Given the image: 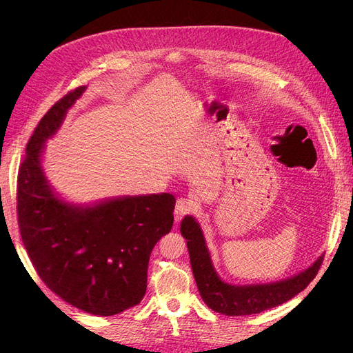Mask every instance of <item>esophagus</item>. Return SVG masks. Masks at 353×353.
I'll return each instance as SVG.
<instances>
[{
	"mask_svg": "<svg viewBox=\"0 0 353 353\" xmlns=\"http://www.w3.org/2000/svg\"><path fill=\"white\" fill-rule=\"evenodd\" d=\"M194 210V203L190 199L180 197L176 201V209H174V219L176 221L181 220L186 214H190Z\"/></svg>",
	"mask_w": 353,
	"mask_h": 353,
	"instance_id": "34e87169",
	"label": "esophagus"
}]
</instances>
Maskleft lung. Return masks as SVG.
<instances>
[{"label": "left lung", "instance_id": "obj_1", "mask_svg": "<svg viewBox=\"0 0 353 353\" xmlns=\"http://www.w3.org/2000/svg\"><path fill=\"white\" fill-rule=\"evenodd\" d=\"M180 232L188 240L192 270L201 299L212 310L228 314V316L261 313L290 301L314 279L323 262V256H321L306 270L281 282L243 286L229 285L217 276L205 236L194 217H184L181 220Z\"/></svg>", "mask_w": 353, "mask_h": 353}]
</instances>
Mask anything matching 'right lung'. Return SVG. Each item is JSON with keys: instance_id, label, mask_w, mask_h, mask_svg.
Returning a JSON list of instances; mask_svg holds the SVG:
<instances>
[{"instance_id": "1", "label": "right lung", "mask_w": 353, "mask_h": 353, "mask_svg": "<svg viewBox=\"0 0 353 353\" xmlns=\"http://www.w3.org/2000/svg\"><path fill=\"white\" fill-rule=\"evenodd\" d=\"M84 90L67 92L35 127L18 170L17 216L27 253L48 289L87 313L113 316L141 302L148 259L172 230L176 199L161 193L76 206L52 192L41 167L44 143Z\"/></svg>"}]
</instances>
